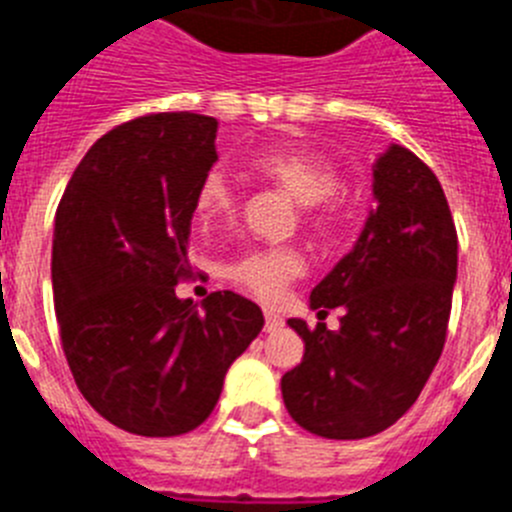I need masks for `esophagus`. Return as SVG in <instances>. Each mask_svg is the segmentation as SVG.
Instances as JSON below:
<instances>
[{
    "instance_id": "obj_1",
    "label": "esophagus",
    "mask_w": 512,
    "mask_h": 512,
    "mask_svg": "<svg viewBox=\"0 0 512 512\" xmlns=\"http://www.w3.org/2000/svg\"><path fill=\"white\" fill-rule=\"evenodd\" d=\"M283 329V319H280L275 311H265V331L267 334H273V331Z\"/></svg>"
}]
</instances>
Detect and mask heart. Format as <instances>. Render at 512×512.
<instances>
[{"label":"heart","mask_w":512,"mask_h":512,"mask_svg":"<svg viewBox=\"0 0 512 512\" xmlns=\"http://www.w3.org/2000/svg\"><path fill=\"white\" fill-rule=\"evenodd\" d=\"M250 168L255 176L275 183L290 199L306 206V216L313 227H329L331 211L326 209V199L336 188V173L329 163L293 147H262L250 158ZM232 209L234 188L227 176L219 170L206 173L193 199V214L199 224L211 227L214 222L227 219ZM301 273V252L290 247L250 250L227 267V278L260 301H275L283 296V290Z\"/></svg>","instance_id":"b5f03b06"}]
</instances>
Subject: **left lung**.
Instances as JSON below:
<instances>
[{
  "instance_id": "left-lung-1",
  "label": "left lung",
  "mask_w": 512,
  "mask_h": 512,
  "mask_svg": "<svg viewBox=\"0 0 512 512\" xmlns=\"http://www.w3.org/2000/svg\"><path fill=\"white\" fill-rule=\"evenodd\" d=\"M454 283L457 229L444 188L408 147L390 145L372 163L357 242L311 290V308L342 306L339 329L288 319L306 344L280 380L290 418L324 439L393 426L439 362Z\"/></svg>"
}]
</instances>
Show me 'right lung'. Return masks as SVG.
<instances>
[{"label": "right lung", "instance_id": "obj_1", "mask_svg": "<svg viewBox=\"0 0 512 512\" xmlns=\"http://www.w3.org/2000/svg\"><path fill=\"white\" fill-rule=\"evenodd\" d=\"M214 117L150 114L96 140L55 211V319L78 390L137 436H181L214 411L234 359L260 334L257 303L232 290L196 308L193 199L216 163Z\"/></svg>", "mask_w": 512, "mask_h": 512}]
</instances>
